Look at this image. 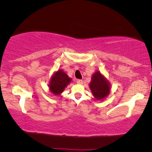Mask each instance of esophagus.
<instances>
[{"instance_id": "obj_1", "label": "esophagus", "mask_w": 152, "mask_h": 152, "mask_svg": "<svg viewBox=\"0 0 152 152\" xmlns=\"http://www.w3.org/2000/svg\"><path fill=\"white\" fill-rule=\"evenodd\" d=\"M77 83L78 84H82L83 81L82 80H77Z\"/></svg>"}]
</instances>
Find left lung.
Segmentation results:
<instances>
[{"mask_svg":"<svg viewBox=\"0 0 152 152\" xmlns=\"http://www.w3.org/2000/svg\"><path fill=\"white\" fill-rule=\"evenodd\" d=\"M89 87L93 95L97 100H103L109 95L111 91L109 80L99 71L95 72L91 77Z\"/></svg>","mask_w":152,"mask_h":152,"instance_id":"8db88e82","label":"left lung"}]
</instances>
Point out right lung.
Listing matches in <instances>:
<instances>
[{"instance_id": "right-lung-1", "label": "right lung", "mask_w": 152, "mask_h": 152, "mask_svg": "<svg viewBox=\"0 0 152 152\" xmlns=\"http://www.w3.org/2000/svg\"><path fill=\"white\" fill-rule=\"evenodd\" d=\"M72 81L65 72L58 70L51 77L49 82V90L55 95H59L64 92V89Z\"/></svg>"}]
</instances>
